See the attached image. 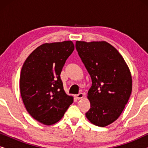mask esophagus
<instances>
[{"instance_id": "esophagus-1", "label": "esophagus", "mask_w": 148, "mask_h": 148, "mask_svg": "<svg viewBox=\"0 0 148 148\" xmlns=\"http://www.w3.org/2000/svg\"><path fill=\"white\" fill-rule=\"evenodd\" d=\"M75 98L77 99V100H80V99H82L83 97H84V94H83V93H79V94L75 95Z\"/></svg>"}]
</instances>
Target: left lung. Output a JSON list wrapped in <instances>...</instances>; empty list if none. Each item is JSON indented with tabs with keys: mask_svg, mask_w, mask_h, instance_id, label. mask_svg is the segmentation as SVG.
Segmentation results:
<instances>
[{
	"mask_svg": "<svg viewBox=\"0 0 148 148\" xmlns=\"http://www.w3.org/2000/svg\"><path fill=\"white\" fill-rule=\"evenodd\" d=\"M75 48L92 79L87 119L106 127L119 118L132 90L130 71L116 48L106 42L77 41Z\"/></svg>",
	"mask_w": 148,
	"mask_h": 148,
	"instance_id": "1",
	"label": "left lung"
}]
</instances>
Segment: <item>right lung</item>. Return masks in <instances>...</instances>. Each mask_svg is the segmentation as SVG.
<instances>
[{
    "label": "right lung",
    "instance_id": "obj_1",
    "mask_svg": "<svg viewBox=\"0 0 148 148\" xmlns=\"http://www.w3.org/2000/svg\"><path fill=\"white\" fill-rule=\"evenodd\" d=\"M74 50L71 41L44 44L34 50L22 66L20 92L26 110L46 125L60 120L73 98L64 92L60 73Z\"/></svg>",
    "mask_w": 148,
    "mask_h": 148
}]
</instances>
